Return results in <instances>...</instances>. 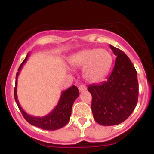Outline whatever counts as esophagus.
Instances as JSON below:
<instances>
[{"mask_svg":"<svg viewBox=\"0 0 154 154\" xmlns=\"http://www.w3.org/2000/svg\"><path fill=\"white\" fill-rule=\"evenodd\" d=\"M86 90H87V88H86V86L84 85H81L79 87V92L85 91H86Z\"/></svg>","mask_w":154,"mask_h":154,"instance_id":"esophagus-1","label":"esophagus"}]
</instances>
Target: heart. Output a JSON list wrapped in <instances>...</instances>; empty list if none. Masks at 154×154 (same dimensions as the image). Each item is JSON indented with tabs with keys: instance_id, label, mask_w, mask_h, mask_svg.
Wrapping results in <instances>:
<instances>
[{
	"instance_id": "heart-1",
	"label": "heart",
	"mask_w": 154,
	"mask_h": 154,
	"mask_svg": "<svg viewBox=\"0 0 154 154\" xmlns=\"http://www.w3.org/2000/svg\"><path fill=\"white\" fill-rule=\"evenodd\" d=\"M69 62L74 67H84L85 78L89 82H96L109 73L112 57L106 49H85L70 56Z\"/></svg>"
}]
</instances>
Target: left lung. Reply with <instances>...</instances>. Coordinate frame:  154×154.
Instances as JSON below:
<instances>
[{"instance_id": "8db88e82", "label": "left lung", "mask_w": 154, "mask_h": 154, "mask_svg": "<svg viewBox=\"0 0 154 154\" xmlns=\"http://www.w3.org/2000/svg\"><path fill=\"white\" fill-rule=\"evenodd\" d=\"M110 48L116 56L111 75L106 81L88 88L92 95L93 117L103 126L123 122L134 111L138 98L137 75L133 64L123 51L111 45Z\"/></svg>"}]
</instances>
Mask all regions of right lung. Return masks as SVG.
Listing matches in <instances>:
<instances>
[{
	"mask_svg": "<svg viewBox=\"0 0 154 154\" xmlns=\"http://www.w3.org/2000/svg\"><path fill=\"white\" fill-rule=\"evenodd\" d=\"M29 56V53H28L27 56L24 59L23 62L21 63L19 66L18 72L16 76V84L14 88V98L18 106L19 110L22 114L26 121L32 125L40 129L46 130H56L58 129L63 128V126L69 122L70 119V116L72 114V108L74 102L79 96L78 88L75 85H72L68 89L61 92V97H60L59 102L56 106L51 111L49 114L43 116H35L28 114L25 112L22 107L17 98V79L19 75L21 69L26 63V60Z\"/></svg>",
	"mask_w": 154,
	"mask_h": 154,
	"instance_id": "1",
	"label": "right lung"
}]
</instances>
